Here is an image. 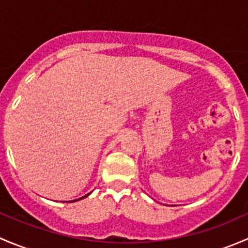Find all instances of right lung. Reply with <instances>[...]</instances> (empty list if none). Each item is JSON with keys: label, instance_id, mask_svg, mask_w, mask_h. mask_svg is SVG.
I'll return each instance as SVG.
<instances>
[{"label": "right lung", "instance_id": "right-lung-1", "mask_svg": "<svg viewBox=\"0 0 248 248\" xmlns=\"http://www.w3.org/2000/svg\"><path fill=\"white\" fill-rule=\"evenodd\" d=\"M89 194H86V196H85V197H87V196H89ZM85 197H82V198H85ZM82 198H80V199H82ZM77 201H79V199H77ZM77 201H73V202H77Z\"/></svg>", "mask_w": 248, "mask_h": 248}]
</instances>
